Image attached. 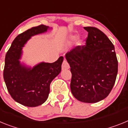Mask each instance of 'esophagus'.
Returning <instances> with one entry per match:
<instances>
[{"label": "esophagus", "instance_id": "1", "mask_svg": "<svg viewBox=\"0 0 128 128\" xmlns=\"http://www.w3.org/2000/svg\"><path fill=\"white\" fill-rule=\"evenodd\" d=\"M69 68H70V65L66 61V60L64 59V61H63L62 64V69L64 70H68Z\"/></svg>", "mask_w": 128, "mask_h": 128}]
</instances>
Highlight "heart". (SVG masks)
<instances>
[{
	"label": "heart",
	"instance_id": "obj_1",
	"mask_svg": "<svg viewBox=\"0 0 128 128\" xmlns=\"http://www.w3.org/2000/svg\"><path fill=\"white\" fill-rule=\"evenodd\" d=\"M76 36H73V37H72V39H76Z\"/></svg>",
	"mask_w": 128,
	"mask_h": 128
}]
</instances>
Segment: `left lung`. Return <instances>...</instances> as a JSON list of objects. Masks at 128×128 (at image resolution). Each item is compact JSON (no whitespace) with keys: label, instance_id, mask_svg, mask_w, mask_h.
Here are the masks:
<instances>
[{"label":"left lung","instance_id":"obj_1","mask_svg":"<svg viewBox=\"0 0 128 128\" xmlns=\"http://www.w3.org/2000/svg\"><path fill=\"white\" fill-rule=\"evenodd\" d=\"M88 32L86 44L66 54L70 66L73 95L86 103H95L107 97L116 80L118 60L115 47L108 36L95 27Z\"/></svg>","mask_w":128,"mask_h":128}]
</instances>
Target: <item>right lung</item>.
<instances>
[{
  "label": "right lung",
  "mask_w": 128,
  "mask_h": 128,
  "mask_svg": "<svg viewBox=\"0 0 128 128\" xmlns=\"http://www.w3.org/2000/svg\"><path fill=\"white\" fill-rule=\"evenodd\" d=\"M48 26L39 25L18 35L5 57L3 76L8 91L16 102L28 107H36L47 100L52 81L60 73L64 58L53 63L42 62L33 69L20 64L22 48L31 36L46 32Z\"/></svg>",
  "instance_id": "obj_1"
}]
</instances>
